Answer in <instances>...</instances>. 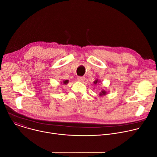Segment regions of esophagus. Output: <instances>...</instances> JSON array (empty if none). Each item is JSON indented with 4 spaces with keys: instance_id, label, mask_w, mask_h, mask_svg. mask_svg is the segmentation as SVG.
Instances as JSON below:
<instances>
[{
    "instance_id": "34e87169",
    "label": "esophagus",
    "mask_w": 157,
    "mask_h": 157,
    "mask_svg": "<svg viewBox=\"0 0 157 157\" xmlns=\"http://www.w3.org/2000/svg\"><path fill=\"white\" fill-rule=\"evenodd\" d=\"M77 79H78V81H79V82H83V81H84V79H85V78H84V77H82V76H78V77L77 78Z\"/></svg>"
}]
</instances>
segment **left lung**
I'll return each mask as SVG.
<instances>
[{
  "label": "left lung",
  "instance_id": "1",
  "mask_svg": "<svg viewBox=\"0 0 157 157\" xmlns=\"http://www.w3.org/2000/svg\"><path fill=\"white\" fill-rule=\"evenodd\" d=\"M99 82V81L98 79H97V80H96L94 82V84H97V83ZM106 93H107V92H106L105 90H104V89H102L101 93H100V94H99V95H100V96H104V95H105Z\"/></svg>",
  "mask_w": 157,
  "mask_h": 157
}]
</instances>
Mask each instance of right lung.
<instances>
[{"mask_svg":"<svg viewBox=\"0 0 157 157\" xmlns=\"http://www.w3.org/2000/svg\"><path fill=\"white\" fill-rule=\"evenodd\" d=\"M63 83L64 84H67L68 83V80H65V81H63Z\"/></svg>","mask_w":157,"mask_h":157,"instance_id":"right-lung-1","label":"right lung"}]
</instances>
